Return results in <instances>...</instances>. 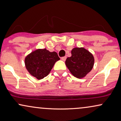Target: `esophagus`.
<instances>
[{
  "label": "esophagus",
  "instance_id": "obj_1",
  "mask_svg": "<svg viewBox=\"0 0 121 121\" xmlns=\"http://www.w3.org/2000/svg\"><path fill=\"white\" fill-rule=\"evenodd\" d=\"M66 58H67V57H62V58H61V59H62L63 61H65L66 60Z\"/></svg>",
  "mask_w": 121,
  "mask_h": 121
}]
</instances>
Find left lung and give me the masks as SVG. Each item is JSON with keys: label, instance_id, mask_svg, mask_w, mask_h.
I'll list each match as a JSON object with an SVG mask.
<instances>
[{"label": "left lung", "instance_id": "1", "mask_svg": "<svg viewBox=\"0 0 121 121\" xmlns=\"http://www.w3.org/2000/svg\"><path fill=\"white\" fill-rule=\"evenodd\" d=\"M71 53L72 56L66 59L65 65L74 77L78 79L83 78L94 67V56L83 47L74 48Z\"/></svg>", "mask_w": 121, "mask_h": 121}]
</instances>
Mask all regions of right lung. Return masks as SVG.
<instances>
[{"label":"right lung","mask_w":121,"mask_h":121,"mask_svg":"<svg viewBox=\"0 0 121 121\" xmlns=\"http://www.w3.org/2000/svg\"><path fill=\"white\" fill-rule=\"evenodd\" d=\"M59 59L56 52H51L46 48L37 49L26 56L25 65L31 75L41 80L48 75Z\"/></svg>","instance_id":"obj_1"}]
</instances>
